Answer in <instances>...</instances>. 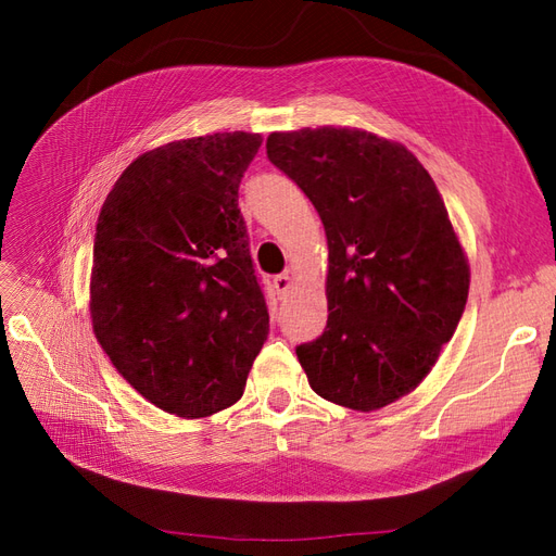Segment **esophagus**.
I'll return each mask as SVG.
<instances>
[{
    "instance_id": "esophagus-1",
    "label": "esophagus",
    "mask_w": 556,
    "mask_h": 556,
    "mask_svg": "<svg viewBox=\"0 0 556 556\" xmlns=\"http://www.w3.org/2000/svg\"><path fill=\"white\" fill-rule=\"evenodd\" d=\"M274 288H276V292H278L280 296L288 294V292L292 290V274L288 271V274L276 276V278H274Z\"/></svg>"
}]
</instances>
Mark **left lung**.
<instances>
[{"label":"left lung","mask_w":556,"mask_h":556,"mask_svg":"<svg viewBox=\"0 0 556 556\" xmlns=\"http://www.w3.org/2000/svg\"><path fill=\"white\" fill-rule=\"evenodd\" d=\"M266 155L327 231V329L296 348L308 384L352 410L390 406L429 376L468 299L435 182L406 146L357 127L274 131Z\"/></svg>","instance_id":"1"}]
</instances>
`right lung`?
Wrapping results in <instances>:
<instances>
[{"label": "right lung", "mask_w": 556, "mask_h": 556, "mask_svg": "<svg viewBox=\"0 0 556 556\" xmlns=\"http://www.w3.org/2000/svg\"><path fill=\"white\" fill-rule=\"evenodd\" d=\"M260 146L217 131L146 150L99 213L92 331L117 374L176 417L237 403L268 336L239 208Z\"/></svg>", "instance_id": "right-lung-1"}]
</instances>
